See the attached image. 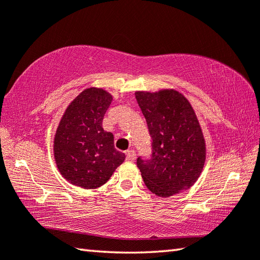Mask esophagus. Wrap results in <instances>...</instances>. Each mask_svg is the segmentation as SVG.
<instances>
[{
    "label": "esophagus",
    "mask_w": 260,
    "mask_h": 260,
    "mask_svg": "<svg viewBox=\"0 0 260 260\" xmlns=\"http://www.w3.org/2000/svg\"><path fill=\"white\" fill-rule=\"evenodd\" d=\"M126 158L128 161H133L136 158V152L134 150H128L126 153Z\"/></svg>",
    "instance_id": "obj_1"
}]
</instances>
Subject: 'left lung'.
<instances>
[{
	"instance_id": "8db88e82",
	"label": "left lung",
	"mask_w": 260,
	"mask_h": 260,
	"mask_svg": "<svg viewBox=\"0 0 260 260\" xmlns=\"http://www.w3.org/2000/svg\"><path fill=\"white\" fill-rule=\"evenodd\" d=\"M152 142L151 158L136 165L151 192L170 197L187 190L203 171L206 147L191 104L174 89L136 91Z\"/></svg>"
}]
</instances>
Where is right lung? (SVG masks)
Returning a JSON list of instances; mask_svg holds the SVG:
<instances>
[{
    "label": "right lung",
    "mask_w": 260,
    "mask_h": 260,
    "mask_svg": "<svg viewBox=\"0 0 260 260\" xmlns=\"http://www.w3.org/2000/svg\"><path fill=\"white\" fill-rule=\"evenodd\" d=\"M112 96L102 88H87L74 99L59 121L54 155L60 174L74 186L95 189L108 181L125 160L114 148L113 134L102 127Z\"/></svg>",
    "instance_id": "obj_1"
}]
</instances>
